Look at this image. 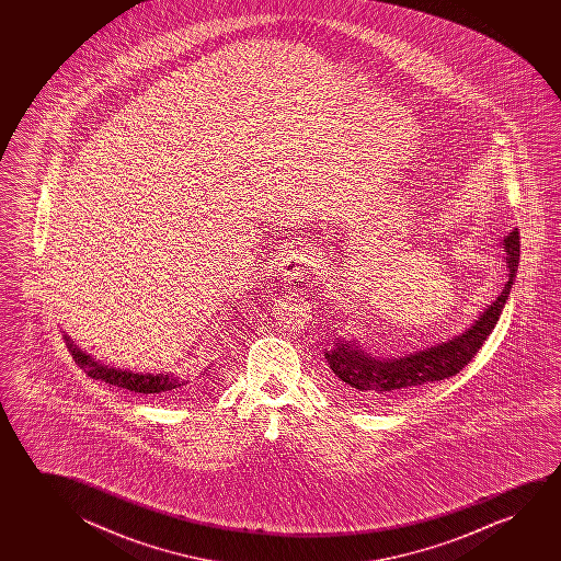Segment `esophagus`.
<instances>
[{
    "instance_id": "1",
    "label": "esophagus",
    "mask_w": 561,
    "mask_h": 561,
    "mask_svg": "<svg viewBox=\"0 0 561 561\" xmlns=\"http://www.w3.org/2000/svg\"><path fill=\"white\" fill-rule=\"evenodd\" d=\"M308 259H310V251L307 247H293L289 251H285L284 268L279 274L285 284H295L308 277Z\"/></svg>"
}]
</instances>
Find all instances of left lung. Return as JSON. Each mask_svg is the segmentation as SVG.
<instances>
[{
    "label": "left lung",
    "mask_w": 561,
    "mask_h": 561,
    "mask_svg": "<svg viewBox=\"0 0 561 561\" xmlns=\"http://www.w3.org/2000/svg\"><path fill=\"white\" fill-rule=\"evenodd\" d=\"M507 282L496 300H492L471 325L454 337L425 346L422 351L381 358L366 353L356 339L337 337L323 351L325 362L335 377L339 391L354 400H379L415 391L425 385L443 381L460 374L479 353L499 322L519 266V231L504 238Z\"/></svg>",
    "instance_id": "obj_1"
}]
</instances>
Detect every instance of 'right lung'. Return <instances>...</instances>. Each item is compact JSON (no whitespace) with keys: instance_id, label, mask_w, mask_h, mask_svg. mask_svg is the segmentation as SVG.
<instances>
[{"instance_id":"add662e5","label":"right lung","mask_w":561,"mask_h":561,"mask_svg":"<svg viewBox=\"0 0 561 561\" xmlns=\"http://www.w3.org/2000/svg\"><path fill=\"white\" fill-rule=\"evenodd\" d=\"M65 341H67V346H69L75 362L92 379H101L105 383L123 387L128 391L144 392V394H182V392L193 391L197 379H201L210 369V366H207L205 371H201L195 379H184V377L174 376L169 371H164V374H141V371H131V369L113 368V366H107V364L92 358L67 333H65Z\"/></svg>"}]
</instances>
